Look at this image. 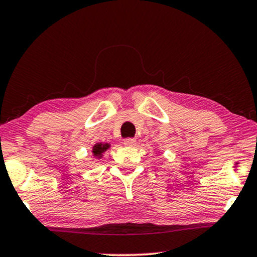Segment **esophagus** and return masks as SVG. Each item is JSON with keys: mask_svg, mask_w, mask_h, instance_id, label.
Masks as SVG:
<instances>
[{"mask_svg": "<svg viewBox=\"0 0 257 257\" xmlns=\"http://www.w3.org/2000/svg\"><path fill=\"white\" fill-rule=\"evenodd\" d=\"M123 144H124L125 146H135V145H136V139L132 138V137L124 138V139H123Z\"/></svg>", "mask_w": 257, "mask_h": 257, "instance_id": "1", "label": "esophagus"}]
</instances>
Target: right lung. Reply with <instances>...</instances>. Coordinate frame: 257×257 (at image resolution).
<instances>
[{"mask_svg": "<svg viewBox=\"0 0 257 257\" xmlns=\"http://www.w3.org/2000/svg\"><path fill=\"white\" fill-rule=\"evenodd\" d=\"M107 144H96L93 147L94 156H101L103 152H105L107 150Z\"/></svg>", "mask_w": 257, "mask_h": 257, "instance_id": "add662e5", "label": "right lung"}]
</instances>
